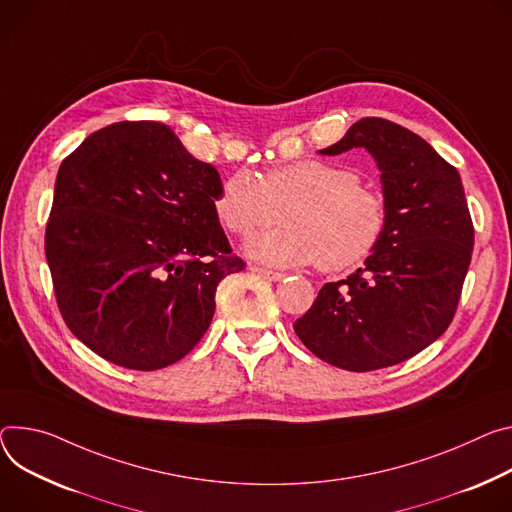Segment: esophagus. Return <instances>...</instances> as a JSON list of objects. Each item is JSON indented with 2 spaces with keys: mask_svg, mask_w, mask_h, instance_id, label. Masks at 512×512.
<instances>
[{
  "mask_svg": "<svg viewBox=\"0 0 512 512\" xmlns=\"http://www.w3.org/2000/svg\"><path fill=\"white\" fill-rule=\"evenodd\" d=\"M251 271L257 273L259 277H265V280H269V282H280L284 277V273H280V271H269V269H263V267H257V265H253Z\"/></svg>",
  "mask_w": 512,
  "mask_h": 512,
  "instance_id": "obj_1",
  "label": "esophagus"
}]
</instances>
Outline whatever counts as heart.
Instances as JSON below:
<instances>
[{
	"label": "heart",
	"instance_id": "1",
	"mask_svg": "<svg viewBox=\"0 0 512 512\" xmlns=\"http://www.w3.org/2000/svg\"><path fill=\"white\" fill-rule=\"evenodd\" d=\"M214 212L237 237L271 226L282 212L284 226L253 239L249 257L273 267L318 261L324 271L361 263L378 247L388 218L384 198L361 185L357 171L316 159L269 169L259 179L232 173Z\"/></svg>",
	"mask_w": 512,
	"mask_h": 512
}]
</instances>
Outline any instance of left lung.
Returning <instances> with one entry per match:
<instances>
[{
	"label": "left lung",
	"mask_w": 512,
	"mask_h": 512,
	"mask_svg": "<svg viewBox=\"0 0 512 512\" xmlns=\"http://www.w3.org/2000/svg\"><path fill=\"white\" fill-rule=\"evenodd\" d=\"M365 149L382 171L386 228L365 265L324 284L294 322L322 361L374 371L421 353L451 324L474 251L457 169L427 141L384 118H361L322 155Z\"/></svg>",
	"instance_id": "left-lung-1"
}]
</instances>
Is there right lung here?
Returning a JSON list of instances; mask_svg holds the SVG:
<instances>
[{
    "mask_svg": "<svg viewBox=\"0 0 512 512\" xmlns=\"http://www.w3.org/2000/svg\"><path fill=\"white\" fill-rule=\"evenodd\" d=\"M220 185L161 122L110 124L65 157L44 253L85 347L153 371L198 345L220 280L245 269L214 212Z\"/></svg>",
    "mask_w": 512,
    "mask_h": 512,
    "instance_id": "1",
    "label": "right lung"
}]
</instances>
